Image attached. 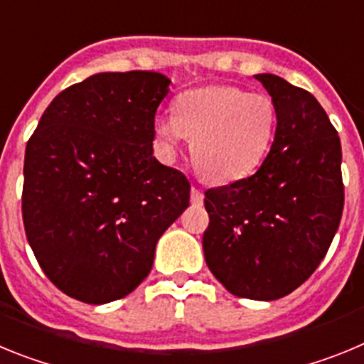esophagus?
<instances>
[{
  "label": "esophagus",
  "mask_w": 364,
  "mask_h": 364,
  "mask_svg": "<svg viewBox=\"0 0 364 364\" xmlns=\"http://www.w3.org/2000/svg\"><path fill=\"white\" fill-rule=\"evenodd\" d=\"M191 202L193 204H202L204 202V193L198 188H195V186L191 188Z\"/></svg>",
  "instance_id": "34e87169"
}]
</instances>
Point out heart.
Listing matches in <instances>:
<instances>
[{
  "mask_svg": "<svg viewBox=\"0 0 364 364\" xmlns=\"http://www.w3.org/2000/svg\"><path fill=\"white\" fill-rule=\"evenodd\" d=\"M277 125V109L264 92L237 85H210L180 95L173 117L154 122V136L173 159L186 136L198 171L228 184L252 175L266 159Z\"/></svg>",
  "mask_w": 364,
  "mask_h": 364,
  "instance_id": "obj_1",
  "label": "heart"
}]
</instances>
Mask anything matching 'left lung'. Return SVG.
<instances>
[{
    "label": "left lung",
    "instance_id": "obj_1",
    "mask_svg": "<svg viewBox=\"0 0 364 364\" xmlns=\"http://www.w3.org/2000/svg\"><path fill=\"white\" fill-rule=\"evenodd\" d=\"M277 129L255 175L205 191V264L237 297L275 301L310 277L339 228L341 142L321 104L275 74H255Z\"/></svg>",
    "mask_w": 364,
    "mask_h": 364
}]
</instances>
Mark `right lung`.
<instances>
[{
	"label": "right lung",
	"instance_id": "right-lung-1",
	"mask_svg": "<svg viewBox=\"0 0 364 364\" xmlns=\"http://www.w3.org/2000/svg\"><path fill=\"white\" fill-rule=\"evenodd\" d=\"M169 83L151 70L92 74L50 102L27 142L25 233L69 297L105 304L129 295L189 205L184 173L153 156L154 114Z\"/></svg>",
	"mask_w": 364,
	"mask_h": 364
}]
</instances>
